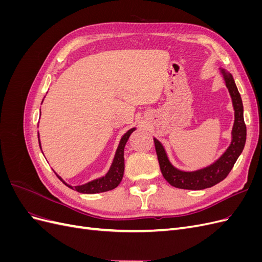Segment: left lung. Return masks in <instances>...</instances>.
<instances>
[{
  "label": "left lung",
  "instance_id": "obj_1",
  "mask_svg": "<svg viewBox=\"0 0 262 262\" xmlns=\"http://www.w3.org/2000/svg\"><path fill=\"white\" fill-rule=\"evenodd\" d=\"M221 72L224 76L226 87L231 94L235 110V121L232 131L233 139L231 145L215 163H213L208 167L195 171H182L173 167L168 161V157L166 155L161 142L154 139L161 171L164 178L172 187L188 190H202L215 186L227 177L245 147L247 130H246V124L244 121V107L241 94L237 90L232 74L226 72L225 70H221Z\"/></svg>",
  "mask_w": 262,
  "mask_h": 262
}]
</instances>
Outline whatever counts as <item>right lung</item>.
Here are the masks:
<instances>
[{
    "label": "right lung",
    "instance_id": "1",
    "mask_svg": "<svg viewBox=\"0 0 262 262\" xmlns=\"http://www.w3.org/2000/svg\"><path fill=\"white\" fill-rule=\"evenodd\" d=\"M136 130V128L130 129L128 132H126L124 136L121 138L120 143H119V146L117 148V152L114 158V162L112 167H110L109 171L107 172V175L105 177H101L99 179L93 180L91 182H87L85 185L82 186H76V187H71L67 185L64 181L62 180L61 177L58 178L63 181V184H66L69 188L71 189H75L77 192L81 193H99V192H105L109 191V190H113L116 187L119 186L120 184L122 177H123V171H124V146L128 142L131 133ZM39 145H40V141H39Z\"/></svg>",
    "mask_w": 262,
    "mask_h": 262
}]
</instances>
